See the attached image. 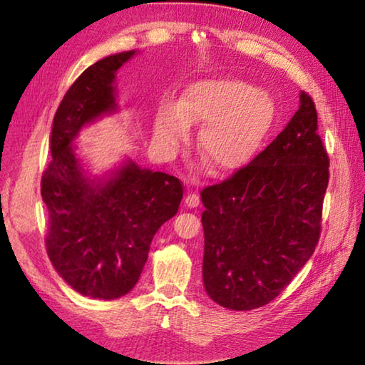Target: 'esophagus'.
<instances>
[{
  "mask_svg": "<svg viewBox=\"0 0 365 365\" xmlns=\"http://www.w3.org/2000/svg\"><path fill=\"white\" fill-rule=\"evenodd\" d=\"M200 202H201L200 195H196V193H188L187 197H185V205H187L188 207H197L200 206Z\"/></svg>",
  "mask_w": 365,
  "mask_h": 365,
  "instance_id": "34e87169",
  "label": "esophagus"
}]
</instances>
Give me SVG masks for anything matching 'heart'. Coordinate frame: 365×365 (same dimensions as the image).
Wrapping results in <instances>:
<instances>
[{
	"label": "heart",
	"instance_id": "obj_1",
	"mask_svg": "<svg viewBox=\"0 0 365 365\" xmlns=\"http://www.w3.org/2000/svg\"><path fill=\"white\" fill-rule=\"evenodd\" d=\"M274 115L275 103L267 91L233 77L207 78L188 85L178 103H160L153 132L160 150L170 153L187 138L188 123L202 122L197 148L214 170L225 172L250 159Z\"/></svg>",
	"mask_w": 365,
	"mask_h": 365
}]
</instances>
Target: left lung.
Here are the masks:
<instances>
[{"label":"left lung","mask_w":365,"mask_h":365,"mask_svg":"<svg viewBox=\"0 0 365 365\" xmlns=\"http://www.w3.org/2000/svg\"><path fill=\"white\" fill-rule=\"evenodd\" d=\"M329 153L312 98L277 138L224 182L201 191L202 282L211 299L251 311L275 299L319 243Z\"/></svg>","instance_id":"obj_1"}]
</instances>
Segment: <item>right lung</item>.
<instances>
[{"label": "right lung", "mask_w": 365, "mask_h": 365, "mask_svg": "<svg viewBox=\"0 0 365 365\" xmlns=\"http://www.w3.org/2000/svg\"><path fill=\"white\" fill-rule=\"evenodd\" d=\"M133 54L98 61L66 91L53 119V159L41 175L48 256L76 292L98 299L120 298L135 287L154 233L177 214L183 196L177 177L133 163L108 182L95 183L83 175L73 153L80 128L115 110V72Z\"/></svg>", "instance_id": "obj_1"}]
</instances>
